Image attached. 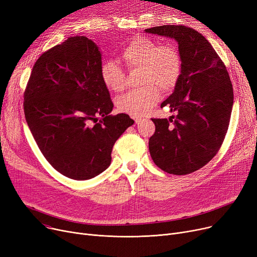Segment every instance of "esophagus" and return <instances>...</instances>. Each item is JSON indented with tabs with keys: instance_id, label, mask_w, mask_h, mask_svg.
<instances>
[{
	"instance_id": "obj_1",
	"label": "esophagus",
	"mask_w": 257,
	"mask_h": 257,
	"mask_svg": "<svg viewBox=\"0 0 257 257\" xmlns=\"http://www.w3.org/2000/svg\"><path fill=\"white\" fill-rule=\"evenodd\" d=\"M133 119L136 120L137 124H140V121L142 120V118H141V117H138V116H133Z\"/></svg>"
}]
</instances>
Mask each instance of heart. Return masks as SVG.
<instances>
[{"instance_id":"obj_1","label":"heart","mask_w":257,"mask_h":257,"mask_svg":"<svg viewBox=\"0 0 257 257\" xmlns=\"http://www.w3.org/2000/svg\"><path fill=\"white\" fill-rule=\"evenodd\" d=\"M119 56L129 71L140 70V83L144 85L117 99L118 109L133 116L149 111L160 98L159 88L170 91L176 86L181 75L182 60L177 48L172 44L158 45L150 37H133L120 50ZM101 78L111 91L120 92L125 88L124 71L113 61L103 63Z\"/></svg>"}]
</instances>
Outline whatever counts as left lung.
<instances>
[{"instance_id": "8db88e82", "label": "left lung", "mask_w": 257, "mask_h": 257, "mask_svg": "<svg viewBox=\"0 0 257 257\" xmlns=\"http://www.w3.org/2000/svg\"><path fill=\"white\" fill-rule=\"evenodd\" d=\"M145 31L176 39L182 60L178 82L160 105L177 115L152 118L150 155L169 174H191L208 164L224 142L233 105L231 81L217 52L195 29L164 25Z\"/></svg>"}]
</instances>
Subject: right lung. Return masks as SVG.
<instances>
[{"label":"right lung","instance_id":"obj_1","mask_svg":"<svg viewBox=\"0 0 257 257\" xmlns=\"http://www.w3.org/2000/svg\"><path fill=\"white\" fill-rule=\"evenodd\" d=\"M101 52L91 39L71 36L36 60L24 96L32 136L63 176L87 180L109 167L116 140L133 125L113 108L101 78Z\"/></svg>","mask_w":257,"mask_h":257}]
</instances>
